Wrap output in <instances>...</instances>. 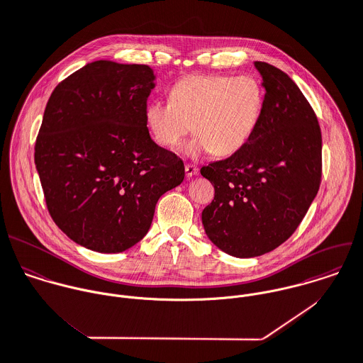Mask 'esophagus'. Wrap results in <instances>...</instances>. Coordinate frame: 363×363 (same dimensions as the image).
<instances>
[{
  "label": "esophagus",
  "instance_id": "obj_1",
  "mask_svg": "<svg viewBox=\"0 0 363 363\" xmlns=\"http://www.w3.org/2000/svg\"><path fill=\"white\" fill-rule=\"evenodd\" d=\"M184 169H186V176L187 177H193V176H196L199 173V167L196 164H191V163H187L184 166Z\"/></svg>",
  "mask_w": 363,
  "mask_h": 363
}]
</instances>
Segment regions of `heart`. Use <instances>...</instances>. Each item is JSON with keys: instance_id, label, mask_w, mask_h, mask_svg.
<instances>
[{"instance_id": "heart-1", "label": "heart", "mask_w": 363, "mask_h": 363, "mask_svg": "<svg viewBox=\"0 0 363 363\" xmlns=\"http://www.w3.org/2000/svg\"><path fill=\"white\" fill-rule=\"evenodd\" d=\"M262 108L256 79L197 74L170 89V103H149L145 121L153 139L167 149H176L193 128L197 135L183 147L186 155L230 156L249 140Z\"/></svg>"}]
</instances>
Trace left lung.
<instances>
[{
	"label": "left lung",
	"mask_w": 363,
	"mask_h": 363,
	"mask_svg": "<svg viewBox=\"0 0 363 363\" xmlns=\"http://www.w3.org/2000/svg\"><path fill=\"white\" fill-rule=\"evenodd\" d=\"M266 90L256 129L237 153L201 167L216 194L201 214L207 237L235 257L287 241L318 193L323 139L317 116L280 69L255 62Z\"/></svg>",
	"instance_id": "left-lung-1"
}]
</instances>
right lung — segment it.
<instances>
[{"mask_svg": "<svg viewBox=\"0 0 363 363\" xmlns=\"http://www.w3.org/2000/svg\"><path fill=\"white\" fill-rule=\"evenodd\" d=\"M155 87L146 65L97 60L53 90L35 164L55 224L72 241L118 253L150 228L157 200L184 179L183 160L145 121Z\"/></svg>", "mask_w": 363, "mask_h": 363, "instance_id": "right-lung-1", "label": "right lung"}]
</instances>
